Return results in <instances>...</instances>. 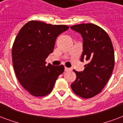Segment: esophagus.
I'll use <instances>...</instances> for the list:
<instances>
[{
    "label": "esophagus",
    "mask_w": 123,
    "mask_h": 123,
    "mask_svg": "<svg viewBox=\"0 0 123 123\" xmlns=\"http://www.w3.org/2000/svg\"><path fill=\"white\" fill-rule=\"evenodd\" d=\"M72 69L70 68H67V67H65V71H70V70H71Z\"/></svg>",
    "instance_id": "esophagus-1"
}]
</instances>
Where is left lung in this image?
<instances>
[{
  "label": "left lung",
  "mask_w": 123,
  "mask_h": 123,
  "mask_svg": "<svg viewBox=\"0 0 123 123\" xmlns=\"http://www.w3.org/2000/svg\"><path fill=\"white\" fill-rule=\"evenodd\" d=\"M83 38V53L80 61L86 60L82 72L73 71L76 79L71 84L75 94L85 99L101 92L108 82L114 67V51L112 41L105 31L93 24L70 26Z\"/></svg>",
  "instance_id": "obj_1"
}]
</instances>
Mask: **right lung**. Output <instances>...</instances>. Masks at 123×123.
Instances as JSON below:
<instances>
[{"mask_svg": "<svg viewBox=\"0 0 123 123\" xmlns=\"http://www.w3.org/2000/svg\"><path fill=\"white\" fill-rule=\"evenodd\" d=\"M68 29L65 25L32 20L18 33L12 48L13 68L20 83L31 95L49 94L64 71L63 65H46L45 60L53 53L57 37Z\"/></svg>", "mask_w": 123, "mask_h": 123, "instance_id": "add662e5", "label": "right lung"}]
</instances>
